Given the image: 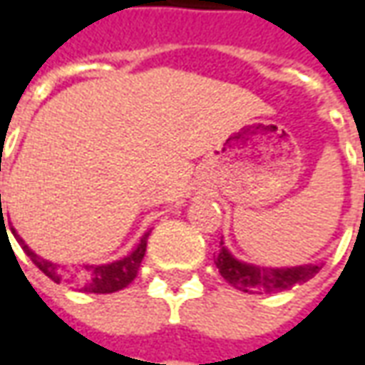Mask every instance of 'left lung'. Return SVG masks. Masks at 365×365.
Instances as JSON below:
<instances>
[{
  "label": "left lung",
  "mask_w": 365,
  "mask_h": 365,
  "mask_svg": "<svg viewBox=\"0 0 365 365\" xmlns=\"http://www.w3.org/2000/svg\"><path fill=\"white\" fill-rule=\"evenodd\" d=\"M216 267L220 276L230 286L249 294H272L290 290L292 286L304 284L314 274H319V265H298V267H284V269H259L255 265L241 263L229 253V249L220 243L216 255Z\"/></svg>",
  "instance_id": "1"
}]
</instances>
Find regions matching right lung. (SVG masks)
Returning <instances> with one entry per match:
<instances>
[{
    "label": "right lung",
    "instance_id": "obj_1",
    "mask_svg": "<svg viewBox=\"0 0 365 365\" xmlns=\"http://www.w3.org/2000/svg\"><path fill=\"white\" fill-rule=\"evenodd\" d=\"M0 210H1V196H0ZM16 235V232H14ZM16 239H18V243L24 247V251L28 253V257L34 262V265L38 267L40 272L44 274V276H48L53 282H61L63 276L56 272V263L51 262H44V259H40L36 253H32L28 247L24 245V241L16 235ZM147 239H149V232L147 235H143V239H140V243L136 245V249L130 253V255H126L124 259H118V262L114 263H108V265H83V269H86V274L81 277V290L83 292L89 294H112V292H118L122 288H126L133 279L138 274V267H140V262H143V257H145V251H147Z\"/></svg>",
    "mask_w": 365,
    "mask_h": 365
}]
</instances>
